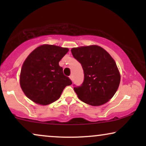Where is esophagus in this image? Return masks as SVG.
I'll list each match as a JSON object with an SVG mask.
<instances>
[{
	"mask_svg": "<svg viewBox=\"0 0 146 146\" xmlns=\"http://www.w3.org/2000/svg\"><path fill=\"white\" fill-rule=\"evenodd\" d=\"M70 80L72 81H73V77H72V75H70Z\"/></svg>",
	"mask_w": 146,
	"mask_h": 146,
	"instance_id": "esophagus-1",
	"label": "esophagus"
}]
</instances>
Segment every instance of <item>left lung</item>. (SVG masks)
<instances>
[{
  "label": "left lung",
  "instance_id": "1",
  "mask_svg": "<svg viewBox=\"0 0 146 146\" xmlns=\"http://www.w3.org/2000/svg\"><path fill=\"white\" fill-rule=\"evenodd\" d=\"M71 52L81 64L84 74L82 84L74 88L78 98L94 106L108 102L120 82V74L114 60L97 45L73 48Z\"/></svg>",
  "mask_w": 146,
  "mask_h": 146
}]
</instances>
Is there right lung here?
Here are the masks:
<instances>
[{
  "label": "right lung",
  "mask_w": 146,
  "mask_h": 146,
  "mask_svg": "<svg viewBox=\"0 0 146 146\" xmlns=\"http://www.w3.org/2000/svg\"><path fill=\"white\" fill-rule=\"evenodd\" d=\"M68 50L67 48L44 44L29 55L22 66L20 84L30 100L40 105L50 104L60 97L66 86L72 84L59 66Z\"/></svg>",
  "instance_id": "right-lung-1"
}]
</instances>
